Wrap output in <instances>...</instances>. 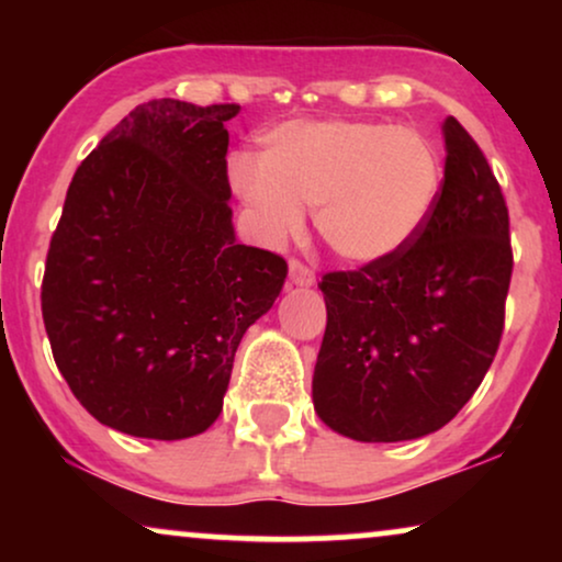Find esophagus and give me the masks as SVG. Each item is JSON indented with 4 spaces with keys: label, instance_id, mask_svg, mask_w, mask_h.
I'll return each instance as SVG.
<instances>
[{
    "label": "esophagus",
    "instance_id": "obj_1",
    "mask_svg": "<svg viewBox=\"0 0 562 562\" xmlns=\"http://www.w3.org/2000/svg\"><path fill=\"white\" fill-rule=\"evenodd\" d=\"M289 281L294 283V286H314L317 283V276L310 266H304L302 260H289Z\"/></svg>",
    "mask_w": 562,
    "mask_h": 562
}]
</instances>
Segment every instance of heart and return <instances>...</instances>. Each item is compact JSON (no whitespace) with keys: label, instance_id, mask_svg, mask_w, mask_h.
I'll return each instance as SVG.
<instances>
[{"label":"heart","instance_id":"heart-1","mask_svg":"<svg viewBox=\"0 0 562 562\" xmlns=\"http://www.w3.org/2000/svg\"><path fill=\"white\" fill-rule=\"evenodd\" d=\"M235 194L266 240L304 225L352 263L406 248L427 225L442 187V158L427 135L363 120H294L268 130L258 158L227 164Z\"/></svg>","mask_w":562,"mask_h":562}]
</instances>
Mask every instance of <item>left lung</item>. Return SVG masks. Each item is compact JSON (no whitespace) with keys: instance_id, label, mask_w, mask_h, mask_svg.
Masks as SVG:
<instances>
[{"instance_id":"left-lung-1","label":"left lung","mask_w":562,"mask_h":562,"mask_svg":"<svg viewBox=\"0 0 562 562\" xmlns=\"http://www.w3.org/2000/svg\"><path fill=\"white\" fill-rule=\"evenodd\" d=\"M445 179L419 235L358 271L322 276L327 329L314 412L360 442L417 440L481 386L504 333L509 210L486 156L456 117L442 125Z\"/></svg>"}]
</instances>
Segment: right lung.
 I'll list each match as a JSON object with an SVG mask.
<instances>
[{
    "instance_id": "1",
    "label": "right lung",
    "mask_w": 562,
    "mask_h": 562,
    "mask_svg": "<svg viewBox=\"0 0 562 562\" xmlns=\"http://www.w3.org/2000/svg\"><path fill=\"white\" fill-rule=\"evenodd\" d=\"M237 104H137L81 160L50 237L43 322L74 396L148 440L204 432L286 260L235 240L225 122Z\"/></svg>"
}]
</instances>
